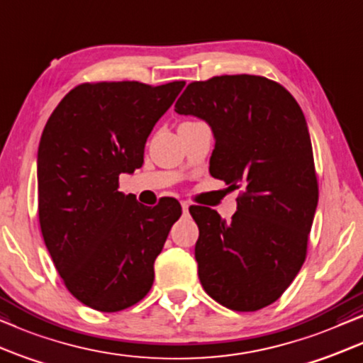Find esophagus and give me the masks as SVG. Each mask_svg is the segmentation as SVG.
Returning a JSON list of instances; mask_svg holds the SVG:
<instances>
[{
  "label": "esophagus",
  "mask_w": 363,
  "mask_h": 363,
  "mask_svg": "<svg viewBox=\"0 0 363 363\" xmlns=\"http://www.w3.org/2000/svg\"><path fill=\"white\" fill-rule=\"evenodd\" d=\"M181 207H182V211H184V214H186V212L189 211V202L182 201V202H181Z\"/></svg>",
  "instance_id": "obj_1"
}]
</instances>
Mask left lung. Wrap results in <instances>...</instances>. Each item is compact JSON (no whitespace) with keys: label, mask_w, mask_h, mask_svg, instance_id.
Listing matches in <instances>:
<instances>
[{"label":"left lung","mask_w":363,"mask_h":363,"mask_svg":"<svg viewBox=\"0 0 363 363\" xmlns=\"http://www.w3.org/2000/svg\"><path fill=\"white\" fill-rule=\"evenodd\" d=\"M174 111L209 124L216 139L211 176L244 189L229 222L209 207L189 209L199 227L196 260L202 287L230 311L267 307L306 260L318 202L301 106L267 77L225 74L191 83Z\"/></svg>","instance_id":"1"}]
</instances>
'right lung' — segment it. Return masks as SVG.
<instances>
[{
    "mask_svg": "<svg viewBox=\"0 0 363 363\" xmlns=\"http://www.w3.org/2000/svg\"><path fill=\"white\" fill-rule=\"evenodd\" d=\"M184 84H79L41 134L43 239L67 291L96 311L118 312L146 297L154 260L182 214L172 197L147 207L118 187L121 174L143 166L149 134Z\"/></svg>",
    "mask_w": 363,
    "mask_h": 363,
    "instance_id": "1",
    "label": "right lung"
}]
</instances>
